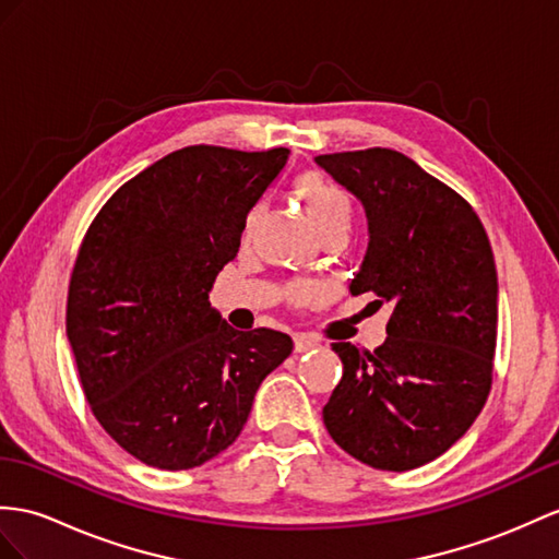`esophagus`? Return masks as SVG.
<instances>
[{
	"mask_svg": "<svg viewBox=\"0 0 559 559\" xmlns=\"http://www.w3.org/2000/svg\"><path fill=\"white\" fill-rule=\"evenodd\" d=\"M318 346H320V342L316 336H308V334H296L294 336V350L296 353H306V350L318 348Z\"/></svg>",
	"mask_w": 559,
	"mask_h": 559,
	"instance_id": "34e87169",
	"label": "esophagus"
}]
</instances>
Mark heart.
<instances>
[{
	"instance_id": "obj_1",
	"label": "heart",
	"mask_w": 559,
	"mask_h": 559,
	"mask_svg": "<svg viewBox=\"0 0 559 559\" xmlns=\"http://www.w3.org/2000/svg\"><path fill=\"white\" fill-rule=\"evenodd\" d=\"M294 194L304 203V209L310 217L312 227L318 229L320 239L330 235H348L350 223H353V201L330 177L322 173H304L294 180ZM263 215V206L255 203V206L247 213V221H243V233H251L255 227L258 217ZM312 296V287L308 282H292L289 284V298L294 304H306Z\"/></svg>"
}]
</instances>
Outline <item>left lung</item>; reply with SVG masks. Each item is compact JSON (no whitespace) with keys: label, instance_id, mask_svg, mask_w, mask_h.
Segmentation results:
<instances>
[{"label":"left lung","instance_id":"obj_1","mask_svg":"<svg viewBox=\"0 0 559 559\" xmlns=\"http://www.w3.org/2000/svg\"><path fill=\"white\" fill-rule=\"evenodd\" d=\"M356 194L370 243L350 294L391 304L386 342L332 344L342 382L324 405L330 437L374 469L407 472L451 448L493 382L498 275L486 229L455 189L393 148L322 154Z\"/></svg>","mask_w":559,"mask_h":559}]
</instances>
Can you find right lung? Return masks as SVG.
Wrapping results in <instances>:
<instances>
[{"instance_id":"add662e5","label":"right lung","mask_w":559,"mask_h":559,"mask_svg":"<svg viewBox=\"0 0 559 559\" xmlns=\"http://www.w3.org/2000/svg\"><path fill=\"white\" fill-rule=\"evenodd\" d=\"M287 156L177 148L122 185L80 243L66 304L80 384L108 437L148 467L192 469L223 453L289 358V334L237 332L209 304Z\"/></svg>"}]
</instances>
